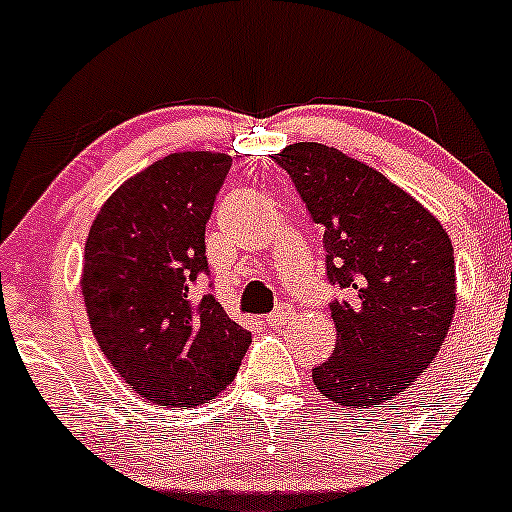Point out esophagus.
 <instances>
[{
  "mask_svg": "<svg viewBox=\"0 0 512 512\" xmlns=\"http://www.w3.org/2000/svg\"><path fill=\"white\" fill-rule=\"evenodd\" d=\"M290 317H293V305H285V302H283V305H278L276 310H273L271 315L266 317V322L271 324V327H280V324L288 322Z\"/></svg>",
  "mask_w": 512,
  "mask_h": 512,
  "instance_id": "34e87169",
  "label": "esophagus"
}]
</instances>
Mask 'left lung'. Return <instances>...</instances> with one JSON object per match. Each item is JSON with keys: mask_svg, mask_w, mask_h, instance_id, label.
I'll return each instance as SVG.
<instances>
[{"mask_svg": "<svg viewBox=\"0 0 512 512\" xmlns=\"http://www.w3.org/2000/svg\"><path fill=\"white\" fill-rule=\"evenodd\" d=\"M312 222L324 227L334 354L312 368L317 390L344 408H381L432 364L452 327L454 249L442 224L366 163L324 144L273 156Z\"/></svg>", "mask_w": 512, "mask_h": 512, "instance_id": "left-lung-1", "label": "left lung"}]
</instances>
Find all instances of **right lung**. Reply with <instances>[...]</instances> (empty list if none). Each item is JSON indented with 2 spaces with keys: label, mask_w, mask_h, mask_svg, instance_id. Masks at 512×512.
I'll list each match as a JSON object with an SVG mask.
<instances>
[{
  "label": "right lung",
  "mask_w": 512,
  "mask_h": 512,
  "mask_svg": "<svg viewBox=\"0 0 512 512\" xmlns=\"http://www.w3.org/2000/svg\"><path fill=\"white\" fill-rule=\"evenodd\" d=\"M229 168L227 153H170L126 180L87 236L82 298L92 334L119 376L156 405L212 400L251 344L214 295H195L210 276L205 227Z\"/></svg>",
  "instance_id": "right-lung-1"
}]
</instances>
